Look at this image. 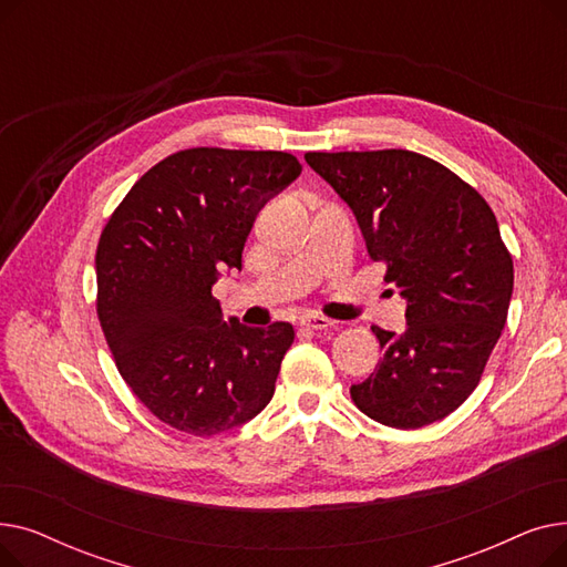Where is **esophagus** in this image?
<instances>
[{"instance_id":"esophagus-1","label":"esophagus","mask_w":567,"mask_h":567,"mask_svg":"<svg viewBox=\"0 0 567 567\" xmlns=\"http://www.w3.org/2000/svg\"><path fill=\"white\" fill-rule=\"evenodd\" d=\"M301 326H306V329H312V331H329V329H336V321L329 317H321V315H308L301 319Z\"/></svg>"}]
</instances>
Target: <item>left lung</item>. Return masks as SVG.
<instances>
[{
    "label": "left lung",
    "mask_w": 567,
    "mask_h": 567,
    "mask_svg": "<svg viewBox=\"0 0 567 567\" xmlns=\"http://www.w3.org/2000/svg\"><path fill=\"white\" fill-rule=\"evenodd\" d=\"M349 204L385 282L406 299L404 333L372 331L374 372L351 385L372 421L419 430L453 413L478 385L508 319L513 257L483 195L406 148L306 154Z\"/></svg>",
    "instance_id": "8db88e82"
}]
</instances>
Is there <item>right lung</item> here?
I'll return each instance as SVG.
<instances>
[{
	"label": "right lung",
	"mask_w": 567,
	"mask_h": 567,
	"mask_svg": "<svg viewBox=\"0 0 567 567\" xmlns=\"http://www.w3.org/2000/svg\"><path fill=\"white\" fill-rule=\"evenodd\" d=\"M285 152L197 146L148 169L96 248V312L118 374L165 425L214 436L271 402L293 329L223 321L212 287L241 268L261 206L301 174Z\"/></svg>",
	"instance_id": "1"
}]
</instances>
